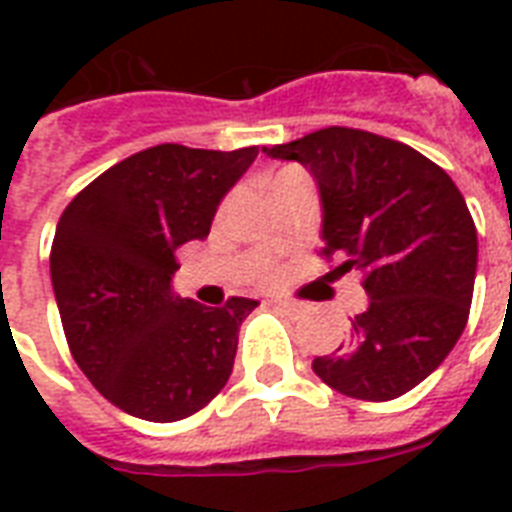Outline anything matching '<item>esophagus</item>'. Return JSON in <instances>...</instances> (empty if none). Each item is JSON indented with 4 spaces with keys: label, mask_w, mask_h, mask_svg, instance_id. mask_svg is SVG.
<instances>
[{
    "label": "esophagus",
    "mask_w": 512,
    "mask_h": 512,
    "mask_svg": "<svg viewBox=\"0 0 512 512\" xmlns=\"http://www.w3.org/2000/svg\"><path fill=\"white\" fill-rule=\"evenodd\" d=\"M276 308H279L281 313H287V316H292V319H297L300 313H303V305H297V303H287V300H276Z\"/></svg>",
    "instance_id": "1"
}]
</instances>
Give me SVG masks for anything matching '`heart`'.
I'll use <instances>...</instances> for the list:
<instances>
[{"label": "heart", "instance_id": "heart-1", "mask_svg": "<svg viewBox=\"0 0 512 512\" xmlns=\"http://www.w3.org/2000/svg\"><path fill=\"white\" fill-rule=\"evenodd\" d=\"M295 180H308V177H305L300 170H295V167H287V170L276 172V175H273V180H271V191H273V188H279V185L295 183Z\"/></svg>", "mask_w": 512, "mask_h": 512}]
</instances>
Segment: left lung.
I'll use <instances>...</instances> for the list:
<instances>
[{"mask_svg":"<svg viewBox=\"0 0 512 512\" xmlns=\"http://www.w3.org/2000/svg\"><path fill=\"white\" fill-rule=\"evenodd\" d=\"M263 154L300 162L321 196L324 257L364 271L369 297L350 340L313 358L337 393L390 401L441 366L468 324L476 223L460 188L428 156L374 132L327 127Z\"/></svg>","mask_w":512,"mask_h":512,"instance_id":"1","label":"left lung"}]
</instances>
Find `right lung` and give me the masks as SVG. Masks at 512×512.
Returning <instances> with one entry per match:
<instances>
[{
    "mask_svg": "<svg viewBox=\"0 0 512 512\" xmlns=\"http://www.w3.org/2000/svg\"><path fill=\"white\" fill-rule=\"evenodd\" d=\"M257 146L177 143L114 164L60 215L50 276L71 356L122 412L148 422L191 417L225 388L239 327L257 300L207 308L172 292L185 241L207 239L220 201Z\"/></svg>",
    "mask_w": 512,
    "mask_h": 512,
    "instance_id": "add662e5",
    "label": "right lung"
}]
</instances>
